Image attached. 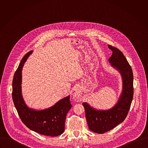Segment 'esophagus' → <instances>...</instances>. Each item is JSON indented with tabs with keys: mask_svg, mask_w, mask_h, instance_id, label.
<instances>
[{
	"mask_svg": "<svg viewBox=\"0 0 148 148\" xmlns=\"http://www.w3.org/2000/svg\"><path fill=\"white\" fill-rule=\"evenodd\" d=\"M73 98L77 102L81 101L82 100L83 98H82V96L81 95V92L79 89L76 90V91L73 93Z\"/></svg>",
	"mask_w": 148,
	"mask_h": 148,
	"instance_id": "34e87169",
	"label": "esophagus"
}]
</instances>
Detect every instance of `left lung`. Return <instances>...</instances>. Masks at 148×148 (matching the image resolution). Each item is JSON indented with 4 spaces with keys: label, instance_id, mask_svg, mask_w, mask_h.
Wrapping results in <instances>:
<instances>
[{
    "label": "left lung",
    "instance_id": "8db88e82",
    "mask_svg": "<svg viewBox=\"0 0 148 148\" xmlns=\"http://www.w3.org/2000/svg\"><path fill=\"white\" fill-rule=\"evenodd\" d=\"M112 55L108 59L110 65L120 73L123 89L120 96L112 108L99 110L83 103L88 127L95 133L102 134L113 129L125 119L133 97V75L130 65L121 51L108 45Z\"/></svg>",
    "mask_w": 148,
    "mask_h": 148
}]
</instances>
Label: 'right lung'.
<instances>
[{"mask_svg": "<svg viewBox=\"0 0 148 148\" xmlns=\"http://www.w3.org/2000/svg\"><path fill=\"white\" fill-rule=\"evenodd\" d=\"M33 52H28L22 59L12 81V99L18 114L24 125L39 134L58 136L64 131L66 116L72 107L69 95L60 100L53 106L42 110L29 108L21 93V72L24 64Z\"/></svg>", "mask_w": 148, "mask_h": 148, "instance_id": "1", "label": "right lung"}]
</instances>
